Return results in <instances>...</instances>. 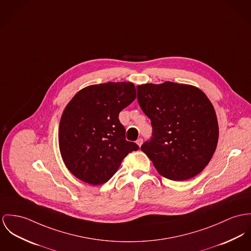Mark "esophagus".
<instances>
[{
    "mask_svg": "<svg viewBox=\"0 0 251 251\" xmlns=\"http://www.w3.org/2000/svg\"><path fill=\"white\" fill-rule=\"evenodd\" d=\"M142 142H143V139L140 137V138H138L137 140H136V144L140 147L141 146V144H142Z\"/></svg>",
    "mask_w": 251,
    "mask_h": 251,
    "instance_id": "esophagus-1",
    "label": "esophagus"
}]
</instances>
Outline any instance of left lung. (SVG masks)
<instances>
[{
  "label": "left lung",
  "instance_id": "left-lung-1",
  "mask_svg": "<svg viewBox=\"0 0 251 251\" xmlns=\"http://www.w3.org/2000/svg\"><path fill=\"white\" fill-rule=\"evenodd\" d=\"M137 101L153 133L141 151L166 178L186 180L209 163L219 138L212 103L200 89L164 82L136 87Z\"/></svg>",
  "mask_w": 251,
  "mask_h": 251
}]
</instances>
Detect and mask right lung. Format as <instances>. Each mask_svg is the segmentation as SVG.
Here are the masks:
<instances>
[{"label":"right lung","instance_id":"add662e5","mask_svg":"<svg viewBox=\"0 0 251 251\" xmlns=\"http://www.w3.org/2000/svg\"><path fill=\"white\" fill-rule=\"evenodd\" d=\"M136 97L131 82H108L79 91L65 108L59 125V148L70 172L84 182H107L123 158L138 150L127 141L119 113Z\"/></svg>","mask_w":251,"mask_h":251}]
</instances>
